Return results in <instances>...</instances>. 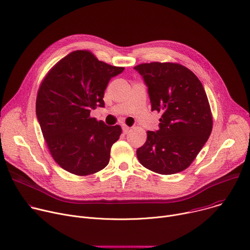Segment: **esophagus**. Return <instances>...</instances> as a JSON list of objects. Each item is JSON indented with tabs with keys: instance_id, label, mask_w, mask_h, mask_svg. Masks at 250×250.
<instances>
[{
	"instance_id": "1",
	"label": "esophagus",
	"mask_w": 250,
	"mask_h": 250,
	"mask_svg": "<svg viewBox=\"0 0 250 250\" xmlns=\"http://www.w3.org/2000/svg\"><path fill=\"white\" fill-rule=\"evenodd\" d=\"M129 130H130V127H129V126H127V125H123V132H124L125 134H126Z\"/></svg>"
}]
</instances>
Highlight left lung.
<instances>
[{"mask_svg":"<svg viewBox=\"0 0 250 250\" xmlns=\"http://www.w3.org/2000/svg\"><path fill=\"white\" fill-rule=\"evenodd\" d=\"M138 71L147 85L151 110L162 113L160 129L147 130L138 148L140 163L160 174L188 168L209 138L212 116L202 83L185 65L174 62L141 63Z\"/></svg>","mask_w":250,"mask_h":250,"instance_id":"left-lung-1","label":"left lung"}]
</instances>
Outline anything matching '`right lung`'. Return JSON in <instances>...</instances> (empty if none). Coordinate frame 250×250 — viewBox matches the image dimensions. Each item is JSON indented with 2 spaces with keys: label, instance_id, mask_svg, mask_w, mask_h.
<instances>
[{
  "label": "right lung",
  "instance_id": "right-lung-1",
  "mask_svg": "<svg viewBox=\"0 0 250 250\" xmlns=\"http://www.w3.org/2000/svg\"><path fill=\"white\" fill-rule=\"evenodd\" d=\"M124 70L88 51H75L58 62L42 82L37 118L53 158L64 170L84 176L107 166L122 127L106 125L89 115L97 106H104L109 80Z\"/></svg>",
  "mask_w": 250,
  "mask_h": 250
}]
</instances>
